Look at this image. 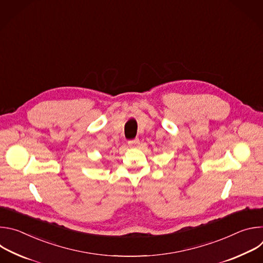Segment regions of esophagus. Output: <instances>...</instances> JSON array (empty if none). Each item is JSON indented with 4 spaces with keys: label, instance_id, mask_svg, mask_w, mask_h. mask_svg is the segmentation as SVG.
Masks as SVG:
<instances>
[{
    "label": "esophagus",
    "instance_id": "34e87169",
    "mask_svg": "<svg viewBox=\"0 0 263 263\" xmlns=\"http://www.w3.org/2000/svg\"><path fill=\"white\" fill-rule=\"evenodd\" d=\"M128 144H129V146H131V147H136V146L139 144V139H138V138H135V139L129 140V141H128Z\"/></svg>",
    "mask_w": 263,
    "mask_h": 263
}]
</instances>
